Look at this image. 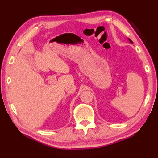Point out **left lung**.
Instances as JSON below:
<instances>
[{
    "instance_id": "8db88e82",
    "label": "left lung",
    "mask_w": 158,
    "mask_h": 158,
    "mask_svg": "<svg viewBox=\"0 0 158 158\" xmlns=\"http://www.w3.org/2000/svg\"><path fill=\"white\" fill-rule=\"evenodd\" d=\"M129 41H130V43H132V40H130V39H129Z\"/></svg>"
}]
</instances>
